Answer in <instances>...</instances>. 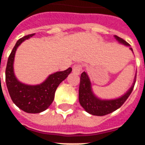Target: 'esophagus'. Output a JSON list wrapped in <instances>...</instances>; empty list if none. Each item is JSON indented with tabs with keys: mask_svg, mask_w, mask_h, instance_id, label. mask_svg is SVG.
<instances>
[{
	"mask_svg": "<svg viewBox=\"0 0 145 145\" xmlns=\"http://www.w3.org/2000/svg\"><path fill=\"white\" fill-rule=\"evenodd\" d=\"M82 70V67L81 64H76L73 67V72L75 74H80Z\"/></svg>",
	"mask_w": 145,
	"mask_h": 145,
	"instance_id": "esophagus-1",
	"label": "esophagus"
}]
</instances>
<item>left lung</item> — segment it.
Masks as SVG:
<instances>
[{"instance_id":"left-lung-1","label":"left lung","mask_w":145,"mask_h":145,"mask_svg":"<svg viewBox=\"0 0 145 145\" xmlns=\"http://www.w3.org/2000/svg\"><path fill=\"white\" fill-rule=\"evenodd\" d=\"M115 39L118 41L119 43L124 45L130 47V44L123 40V39L120 38L119 36H114ZM132 52L133 49L130 47ZM134 53V52H133ZM136 75L137 72L134 76V82L131 87L127 90V91L121 95L120 97L113 99H103L97 97L92 91L91 83L88 74L84 71L81 74V81L79 86V103L83 109L88 112L89 114L94 116H105L114 112L115 110L119 109L125 101L127 99L131 92L133 91L134 84L136 82Z\"/></svg>"}]
</instances>
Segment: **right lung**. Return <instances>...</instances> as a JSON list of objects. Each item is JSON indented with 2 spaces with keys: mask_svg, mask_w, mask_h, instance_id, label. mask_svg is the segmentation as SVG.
I'll return each mask as SVG.
<instances>
[{
  "mask_svg": "<svg viewBox=\"0 0 145 145\" xmlns=\"http://www.w3.org/2000/svg\"><path fill=\"white\" fill-rule=\"evenodd\" d=\"M34 35H28L18 40L8 57L5 71L6 85L11 100L19 109L28 113H39L49 108L54 101L58 85L67 78L72 71V68L69 67L63 71L51 74L44 82L39 85H27L18 81L14 71L15 53L24 41Z\"/></svg>",
  "mask_w": 145,
  "mask_h": 145,
  "instance_id": "add662e5",
  "label": "right lung"
}]
</instances>
